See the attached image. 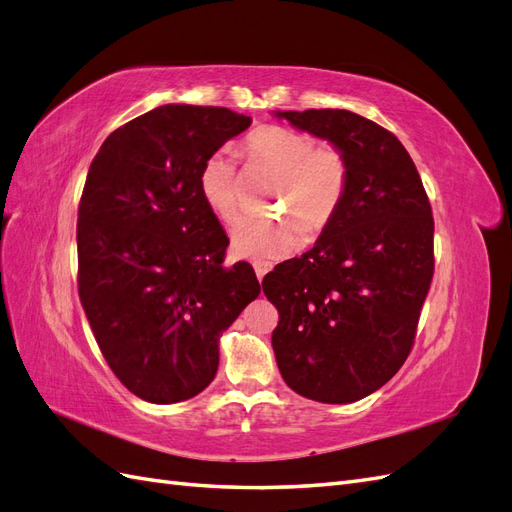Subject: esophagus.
<instances>
[{
    "instance_id": "34e87169",
    "label": "esophagus",
    "mask_w": 512,
    "mask_h": 512,
    "mask_svg": "<svg viewBox=\"0 0 512 512\" xmlns=\"http://www.w3.org/2000/svg\"><path fill=\"white\" fill-rule=\"evenodd\" d=\"M254 271H256V277L262 282V277H265L269 271H271V262H265V260H256L254 262Z\"/></svg>"
}]
</instances>
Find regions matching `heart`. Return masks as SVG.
Listing matches in <instances>:
<instances>
[{
    "instance_id": "b5f03b06",
    "label": "heart",
    "mask_w": 512,
    "mask_h": 512,
    "mask_svg": "<svg viewBox=\"0 0 512 512\" xmlns=\"http://www.w3.org/2000/svg\"><path fill=\"white\" fill-rule=\"evenodd\" d=\"M247 160L277 175L271 203L288 215H245L232 228V247L245 258H284L307 239L320 237L342 209L350 164L335 145L284 126H260L245 138ZM198 190L209 209L230 222L239 211L237 164L228 149L209 153L198 170Z\"/></svg>"
}]
</instances>
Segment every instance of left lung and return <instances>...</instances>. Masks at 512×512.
I'll list each match as a JSON object with an SVG mask.
<instances>
[{"label":"left lung","instance_id":"1","mask_svg":"<svg viewBox=\"0 0 512 512\" xmlns=\"http://www.w3.org/2000/svg\"><path fill=\"white\" fill-rule=\"evenodd\" d=\"M275 115L350 164L333 224L262 280L280 312L275 361L294 393L352 404L389 382L412 350L433 277L431 205L410 153L378 123L342 108Z\"/></svg>","mask_w":512,"mask_h":512}]
</instances>
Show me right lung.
Wrapping results in <instances>:
<instances>
[{
  "label": "right lung",
  "instance_id": "obj_1",
  "mask_svg": "<svg viewBox=\"0 0 512 512\" xmlns=\"http://www.w3.org/2000/svg\"><path fill=\"white\" fill-rule=\"evenodd\" d=\"M222 106L164 104L102 143L79 205V297L108 367L151 404L205 391L220 337L260 294L198 190L209 153L250 128Z\"/></svg>",
  "mask_w": 512,
  "mask_h": 512
}]
</instances>
